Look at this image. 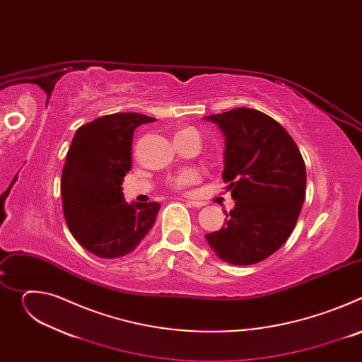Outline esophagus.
I'll return each instance as SVG.
<instances>
[{
	"label": "esophagus",
	"instance_id": "obj_1",
	"mask_svg": "<svg viewBox=\"0 0 362 362\" xmlns=\"http://www.w3.org/2000/svg\"><path fill=\"white\" fill-rule=\"evenodd\" d=\"M190 206H193V208H202V206H204V203L203 202H199V200H190V199H187L186 200Z\"/></svg>",
	"mask_w": 362,
	"mask_h": 362
}]
</instances>
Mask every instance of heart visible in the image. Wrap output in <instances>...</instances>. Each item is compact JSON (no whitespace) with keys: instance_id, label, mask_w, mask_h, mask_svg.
Wrapping results in <instances>:
<instances>
[{"instance_id":"obj_1","label":"heart","mask_w":362,"mask_h":362,"mask_svg":"<svg viewBox=\"0 0 362 362\" xmlns=\"http://www.w3.org/2000/svg\"><path fill=\"white\" fill-rule=\"evenodd\" d=\"M185 132H196V130L192 129V127H186V129L179 130L176 134H182ZM196 180H197V175L194 172H183L172 180V186L176 187V189H183V187L192 185L193 182H196Z\"/></svg>"}]
</instances>
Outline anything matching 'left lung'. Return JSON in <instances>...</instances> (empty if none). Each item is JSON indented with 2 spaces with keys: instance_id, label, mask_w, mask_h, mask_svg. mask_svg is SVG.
<instances>
[{
  "instance_id": "8db88e82",
  "label": "left lung",
  "mask_w": 362,
  "mask_h": 362,
  "mask_svg": "<svg viewBox=\"0 0 362 362\" xmlns=\"http://www.w3.org/2000/svg\"><path fill=\"white\" fill-rule=\"evenodd\" d=\"M225 136L226 190L235 208L218 232L204 235L222 261L253 265L267 259L291 236L306 187L300 151L272 117L247 107L204 117Z\"/></svg>"
}]
</instances>
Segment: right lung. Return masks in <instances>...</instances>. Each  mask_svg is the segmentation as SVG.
Segmentation results:
<instances>
[{
  "mask_svg": "<svg viewBox=\"0 0 362 362\" xmlns=\"http://www.w3.org/2000/svg\"><path fill=\"white\" fill-rule=\"evenodd\" d=\"M156 119L115 113L81 126L62 175L63 212L74 239L105 259L136 249L156 222L160 203H127L122 182L132 169L134 129Z\"/></svg>",
  "mask_w": 362,
  "mask_h": 362,
  "instance_id": "1",
  "label": "right lung"
}]
</instances>
